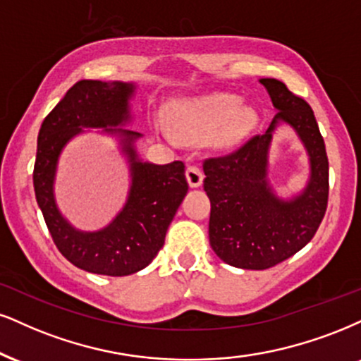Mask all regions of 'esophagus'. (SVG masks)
Here are the masks:
<instances>
[{
    "mask_svg": "<svg viewBox=\"0 0 361 361\" xmlns=\"http://www.w3.org/2000/svg\"><path fill=\"white\" fill-rule=\"evenodd\" d=\"M185 177H188V182L190 188H199L204 180V173L199 167L189 166L188 171H185Z\"/></svg>",
    "mask_w": 361,
    "mask_h": 361,
    "instance_id": "obj_1",
    "label": "esophagus"
}]
</instances>
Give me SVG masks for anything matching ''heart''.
<instances>
[{
  "mask_svg": "<svg viewBox=\"0 0 361 361\" xmlns=\"http://www.w3.org/2000/svg\"><path fill=\"white\" fill-rule=\"evenodd\" d=\"M164 120L169 130L180 140L195 142L214 135L217 144L228 145L251 130L257 115L238 97L216 93L171 102Z\"/></svg>",
  "mask_w": 361,
  "mask_h": 361,
  "instance_id": "b5f03b06",
  "label": "heart"
}]
</instances>
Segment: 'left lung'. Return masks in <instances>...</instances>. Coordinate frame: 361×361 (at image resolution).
<instances>
[{
	"label": "left lung",
	"mask_w": 361,
	"mask_h": 361,
	"mask_svg": "<svg viewBox=\"0 0 361 361\" xmlns=\"http://www.w3.org/2000/svg\"><path fill=\"white\" fill-rule=\"evenodd\" d=\"M278 114L268 130L241 149L204 162L211 201L209 243L222 261L241 269H268L303 249L322 224L328 204V157L313 110L276 78H261ZM281 123L297 132L310 160L301 193L279 198L267 179L269 147Z\"/></svg>",
	"instance_id": "8db88e82"
}]
</instances>
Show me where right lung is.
Here are the masks:
<instances>
[{
    "mask_svg": "<svg viewBox=\"0 0 361 361\" xmlns=\"http://www.w3.org/2000/svg\"><path fill=\"white\" fill-rule=\"evenodd\" d=\"M133 82L80 80L43 120L33 171L35 195L58 251L77 268L104 276H128L144 269L166 241V233L188 194L180 160L157 166L144 162L135 149L142 133L132 122ZM85 128H100L119 140L128 159L131 189L123 211L99 231L73 228L54 199L57 160L64 145Z\"/></svg>",
    "mask_w": 361,
    "mask_h": 361,
    "instance_id": "add662e5",
    "label": "right lung"
}]
</instances>
